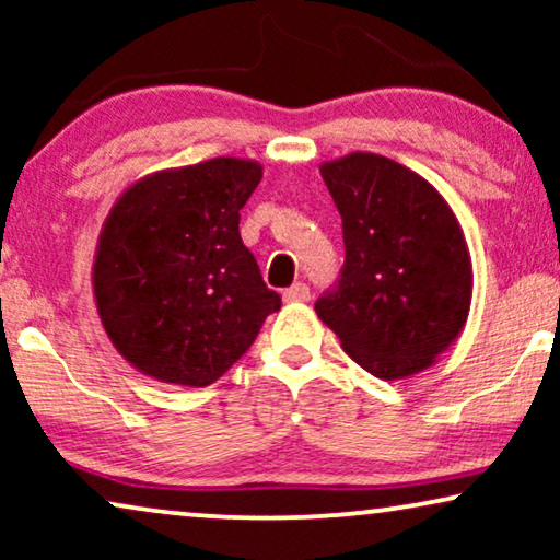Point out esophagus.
<instances>
[{"mask_svg":"<svg viewBox=\"0 0 560 560\" xmlns=\"http://www.w3.org/2000/svg\"><path fill=\"white\" fill-rule=\"evenodd\" d=\"M282 298H285V303H305L311 301V288L305 282H295L282 293Z\"/></svg>","mask_w":560,"mask_h":560,"instance_id":"1","label":"esophagus"}]
</instances>
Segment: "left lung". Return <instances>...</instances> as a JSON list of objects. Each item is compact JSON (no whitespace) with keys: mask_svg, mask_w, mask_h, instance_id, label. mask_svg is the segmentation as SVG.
<instances>
[{"mask_svg":"<svg viewBox=\"0 0 560 560\" xmlns=\"http://www.w3.org/2000/svg\"><path fill=\"white\" fill-rule=\"evenodd\" d=\"M341 213L347 259L316 313L380 380L435 364L469 318L474 272L464 229L423 175L374 152L320 163Z\"/></svg>","mask_w":560,"mask_h":560,"instance_id":"left-lung-1","label":"left lung"}]
</instances>
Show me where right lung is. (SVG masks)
<instances>
[{"label": "right lung", "instance_id": "right-lung-1", "mask_svg": "<svg viewBox=\"0 0 560 560\" xmlns=\"http://www.w3.org/2000/svg\"><path fill=\"white\" fill-rule=\"evenodd\" d=\"M259 180L255 160L211 158L144 175L114 201L91 285L106 336L137 372L211 385L280 311L240 236Z\"/></svg>", "mask_w": 560, "mask_h": 560}]
</instances>
